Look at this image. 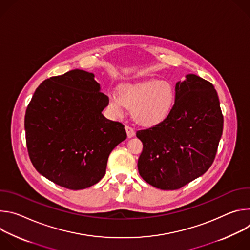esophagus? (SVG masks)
I'll return each mask as SVG.
<instances>
[{"instance_id":"1","label":"esophagus","mask_w":250,"mask_h":250,"mask_svg":"<svg viewBox=\"0 0 250 250\" xmlns=\"http://www.w3.org/2000/svg\"><path fill=\"white\" fill-rule=\"evenodd\" d=\"M125 131H126V134H127V137H128V138L134 136L135 132H134V129H133L132 127H130V126H128V125H125Z\"/></svg>"}]
</instances>
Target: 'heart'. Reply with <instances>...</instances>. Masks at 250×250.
Wrapping results in <instances>:
<instances>
[{"label": "heart", "mask_w": 250, "mask_h": 250, "mask_svg": "<svg viewBox=\"0 0 250 250\" xmlns=\"http://www.w3.org/2000/svg\"><path fill=\"white\" fill-rule=\"evenodd\" d=\"M175 89L169 81L146 80L125 84L109 94L111 111L120 116L125 108L132 109L134 120L142 125H153L164 121L175 103Z\"/></svg>", "instance_id": "b5f03b06"}]
</instances>
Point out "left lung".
<instances>
[{
	"label": "left lung",
	"mask_w": 250,
	"mask_h": 250,
	"mask_svg": "<svg viewBox=\"0 0 250 250\" xmlns=\"http://www.w3.org/2000/svg\"><path fill=\"white\" fill-rule=\"evenodd\" d=\"M175 103L158 125L136 132L144 145L139 175L161 190L180 189L208 171L223 134L218 93L208 81L188 74L175 86Z\"/></svg>",
	"instance_id": "8db88e82"
}]
</instances>
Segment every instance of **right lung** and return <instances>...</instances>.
<instances>
[{"label":"right lung","mask_w":250,"mask_h":250,"mask_svg":"<svg viewBox=\"0 0 250 250\" xmlns=\"http://www.w3.org/2000/svg\"><path fill=\"white\" fill-rule=\"evenodd\" d=\"M94 77L74 69L44 80L25 112L32 165L51 182L70 190L98 183L105 174L110 153L126 138L121 123L103 116L109 98Z\"/></svg>","instance_id":"1"}]
</instances>
